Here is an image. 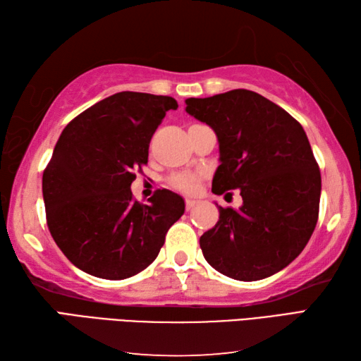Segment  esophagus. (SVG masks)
Listing matches in <instances>:
<instances>
[{
  "label": "esophagus",
  "mask_w": 361,
  "mask_h": 361,
  "mask_svg": "<svg viewBox=\"0 0 361 361\" xmlns=\"http://www.w3.org/2000/svg\"><path fill=\"white\" fill-rule=\"evenodd\" d=\"M196 204H197V201H196V200H193V197H187V200H185V207H187V210H191V209H193Z\"/></svg>",
  "instance_id": "1"
}]
</instances>
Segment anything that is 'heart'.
Here are the masks:
<instances>
[{
    "mask_svg": "<svg viewBox=\"0 0 361 361\" xmlns=\"http://www.w3.org/2000/svg\"><path fill=\"white\" fill-rule=\"evenodd\" d=\"M201 176L196 173H176L171 176L170 183L182 191H195L200 183Z\"/></svg>",
    "mask_w": 361,
    "mask_h": 361,
    "instance_id": "heart-1",
    "label": "heart"
}]
</instances>
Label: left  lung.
<instances>
[{
	"mask_svg": "<svg viewBox=\"0 0 361 361\" xmlns=\"http://www.w3.org/2000/svg\"><path fill=\"white\" fill-rule=\"evenodd\" d=\"M185 104L218 137L221 165L212 191L238 188L243 197L237 210L218 207V223L200 238L205 260L245 282L279 273L302 252L319 215L321 173L305 130L245 88Z\"/></svg>",
	"mask_w": 361,
	"mask_h": 361,
	"instance_id": "obj_1",
	"label": "left lung"
}]
</instances>
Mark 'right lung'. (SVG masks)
Here are the masks:
<instances>
[{"label":"right lung","instance_id":"add662e5","mask_svg":"<svg viewBox=\"0 0 361 361\" xmlns=\"http://www.w3.org/2000/svg\"><path fill=\"white\" fill-rule=\"evenodd\" d=\"M171 97L121 92L88 107L59 137L43 171L47 224L65 257L94 277L120 281L156 260L185 204L157 190L149 204L130 191Z\"/></svg>","mask_w":361,"mask_h":361}]
</instances>
